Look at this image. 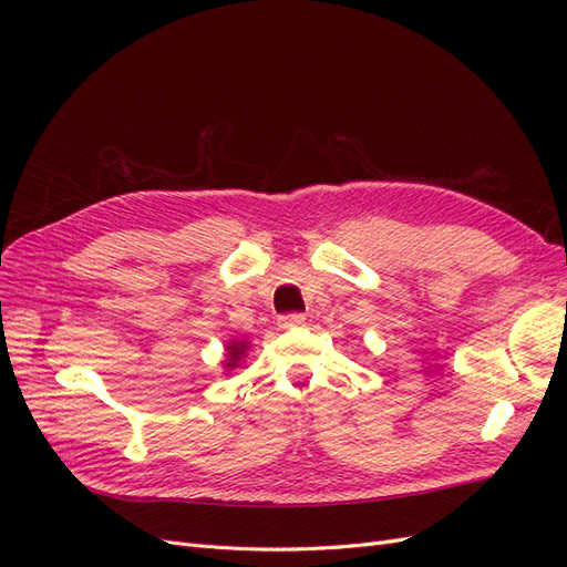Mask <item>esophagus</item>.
I'll list each match as a JSON object with an SVG mask.
<instances>
[{"label":"esophagus","mask_w":567,"mask_h":567,"mask_svg":"<svg viewBox=\"0 0 567 567\" xmlns=\"http://www.w3.org/2000/svg\"><path fill=\"white\" fill-rule=\"evenodd\" d=\"M277 323H279V329H284V331H288V329H296V326H302V323H305V315H300V312H293V315H281V317L277 319Z\"/></svg>","instance_id":"esophagus-1"}]
</instances>
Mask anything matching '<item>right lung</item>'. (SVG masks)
I'll use <instances>...</instances> for the list:
<instances>
[{
	"label": "right lung",
	"mask_w": 567,
	"mask_h": 567,
	"mask_svg": "<svg viewBox=\"0 0 567 567\" xmlns=\"http://www.w3.org/2000/svg\"><path fill=\"white\" fill-rule=\"evenodd\" d=\"M250 348V342L246 338H234L227 342V354H225V371H231L238 367V362H241V357H246Z\"/></svg>",
	"instance_id": "1"
}]
</instances>
